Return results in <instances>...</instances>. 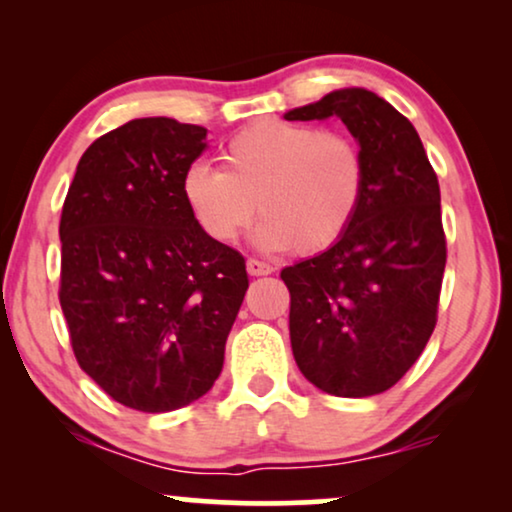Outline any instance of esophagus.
I'll return each instance as SVG.
<instances>
[{
  "mask_svg": "<svg viewBox=\"0 0 512 512\" xmlns=\"http://www.w3.org/2000/svg\"><path fill=\"white\" fill-rule=\"evenodd\" d=\"M272 270H275V268H272L270 263H263V261H258V258H249V261H247V272H249V275H254V277L270 275Z\"/></svg>",
  "mask_w": 512,
  "mask_h": 512,
  "instance_id": "34e87169",
  "label": "esophagus"
}]
</instances>
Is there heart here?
I'll return each mask as SVG.
<instances>
[{"label": "heart", "mask_w": 512, "mask_h": 512, "mask_svg": "<svg viewBox=\"0 0 512 512\" xmlns=\"http://www.w3.org/2000/svg\"><path fill=\"white\" fill-rule=\"evenodd\" d=\"M219 160L221 170L195 163L181 179L188 212L219 244H233L258 205V247L321 254L349 233L366 200V153L345 132L268 118L235 132Z\"/></svg>", "instance_id": "obj_1"}]
</instances>
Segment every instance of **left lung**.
Wrapping results in <instances>:
<instances>
[{
    "mask_svg": "<svg viewBox=\"0 0 512 512\" xmlns=\"http://www.w3.org/2000/svg\"><path fill=\"white\" fill-rule=\"evenodd\" d=\"M328 116L366 153V200L338 244L282 279L300 373L326 394L363 398L394 387L436 328L447 261L440 186L417 130L382 97L342 88L284 118Z\"/></svg>",
    "mask_w": 512,
    "mask_h": 512,
    "instance_id": "1",
    "label": "left lung"
}]
</instances>
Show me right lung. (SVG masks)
<instances>
[{"label":"right lung","instance_id":"right-lung-1","mask_svg":"<svg viewBox=\"0 0 512 512\" xmlns=\"http://www.w3.org/2000/svg\"><path fill=\"white\" fill-rule=\"evenodd\" d=\"M207 128L135 118L83 153L60 216V307L81 370L139 412L205 396L249 289L244 256L202 233L181 179Z\"/></svg>","mask_w":512,"mask_h":512}]
</instances>
